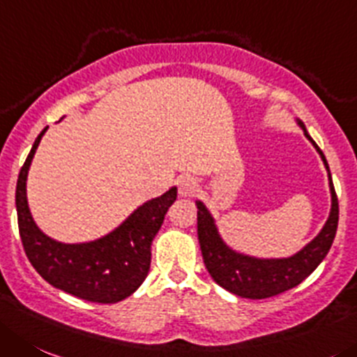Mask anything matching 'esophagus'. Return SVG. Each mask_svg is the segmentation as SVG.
I'll return each instance as SVG.
<instances>
[{"instance_id": "34e87169", "label": "esophagus", "mask_w": 357, "mask_h": 357, "mask_svg": "<svg viewBox=\"0 0 357 357\" xmlns=\"http://www.w3.org/2000/svg\"><path fill=\"white\" fill-rule=\"evenodd\" d=\"M178 190L181 197H194L199 190H201V186H199V181L195 178H192V176H185V178L179 179Z\"/></svg>"}]
</instances>
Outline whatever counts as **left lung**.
I'll use <instances>...</instances> for the list:
<instances>
[{"mask_svg":"<svg viewBox=\"0 0 357 357\" xmlns=\"http://www.w3.org/2000/svg\"><path fill=\"white\" fill-rule=\"evenodd\" d=\"M299 125L305 130V125L301 121ZM305 135L312 141L308 133L305 132ZM314 146L324 160V165L329 172L324 153L315 142ZM329 186H331L333 201L331 213H329V218L321 234L314 241L308 243L301 252H298L294 257L275 259V261L273 259L262 261V259L246 257V255L232 252L218 236L215 222L206 206L197 201L199 243H201L204 264L213 280L225 291L248 299L273 298V296L282 294V292L301 284L328 255L333 239H335L336 227H338V197H336L335 186L331 181V172H329Z\"/></svg>","mask_w":357,"mask_h":357,"instance_id":"8db88e82","label":"left lung"}]
</instances>
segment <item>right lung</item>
<instances>
[{
    "mask_svg": "<svg viewBox=\"0 0 357 357\" xmlns=\"http://www.w3.org/2000/svg\"><path fill=\"white\" fill-rule=\"evenodd\" d=\"M47 126L40 132L21 167L15 188L17 224L29 262L45 282L75 298L91 303H118L137 291L151 264V243L178 190L146 202L102 239L82 245H63L47 238L31 218L26 199V178L33 155Z\"/></svg>",
    "mask_w": 357,
    "mask_h": 357,
    "instance_id": "add662e5",
    "label": "right lung"
}]
</instances>
